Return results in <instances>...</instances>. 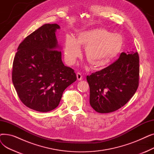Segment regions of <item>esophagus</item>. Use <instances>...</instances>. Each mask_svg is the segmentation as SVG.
Wrapping results in <instances>:
<instances>
[{"mask_svg": "<svg viewBox=\"0 0 154 154\" xmlns=\"http://www.w3.org/2000/svg\"><path fill=\"white\" fill-rule=\"evenodd\" d=\"M77 78L78 80H81L82 79V75L80 72L77 73Z\"/></svg>", "mask_w": 154, "mask_h": 154, "instance_id": "obj_1", "label": "esophagus"}]
</instances>
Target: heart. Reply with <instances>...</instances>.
<instances>
[{
	"mask_svg": "<svg viewBox=\"0 0 154 154\" xmlns=\"http://www.w3.org/2000/svg\"><path fill=\"white\" fill-rule=\"evenodd\" d=\"M124 45L122 37L103 28L80 32L77 38L67 37L65 41V57L70 64L80 55V47L85 48V58L94 70H102L114 62Z\"/></svg>",
	"mask_w": 154,
	"mask_h": 154,
	"instance_id": "b5f03b06",
	"label": "heart"
}]
</instances>
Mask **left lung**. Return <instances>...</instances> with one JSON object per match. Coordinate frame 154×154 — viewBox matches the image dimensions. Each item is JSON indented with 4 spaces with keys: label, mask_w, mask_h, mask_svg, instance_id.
I'll list each match as a JSON object with an SVG mask.
<instances>
[{
    "label": "left lung",
    "mask_w": 154,
    "mask_h": 154,
    "mask_svg": "<svg viewBox=\"0 0 154 154\" xmlns=\"http://www.w3.org/2000/svg\"><path fill=\"white\" fill-rule=\"evenodd\" d=\"M90 104L99 113H110L123 107L136 92L139 82L137 52H122L106 68L87 76Z\"/></svg>",
    "instance_id": "1"
}]
</instances>
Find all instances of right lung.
Here are the masks:
<instances>
[{"label": "right lung", "mask_w": 154, "mask_h": 154, "mask_svg": "<svg viewBox=\"0 0 154 154\" xmlns=\"http://www.w3.org/2000/svg\"><path fill=\"white\" fill-rule=\"evenodd\" d=\"M56 23H46L19 44L12 65V79L21 102L47 112L59 106L66 88L77 80L74 69L65 66L58 50Z\"/></svg>", "instance_id": "obj_1"}]
</instances>
